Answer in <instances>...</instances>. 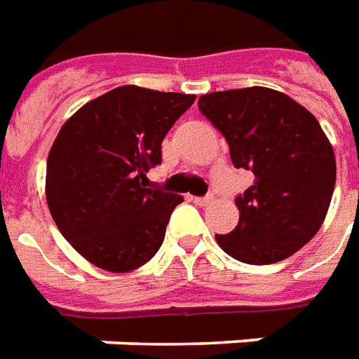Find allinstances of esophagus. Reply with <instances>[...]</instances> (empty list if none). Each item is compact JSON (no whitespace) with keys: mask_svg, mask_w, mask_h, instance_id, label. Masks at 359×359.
<instances>
[{"mask_svg":"<svg viewBox=\"0 0 359 359\" xmlns=\"http://www.w3.org/2000/svg\"><path fill=\"white\" fill-rule=\"evenodd\" d=\"M212 201V195H207V197H194V203L195 205H201V207H205V205H209Z\"/></svg>","mask_w":359,"mask_h":359,"instance_id":"34e87169","label":"esophagus"}]
</instances>
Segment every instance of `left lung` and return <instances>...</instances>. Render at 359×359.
Returning a JSON list of instances; mask_svg holds the SVG:
<instances>
[{
  "instance_id": "1",
  "label": "left lung",
  "mask_w": 359,
  "mask_h": 359,
  "mask_svg": "<svg viewBox=\"0 0 359 359\" xmlns=\"http://www.w3.org/2000/svg\"><path fill=\"white\" fill-rule=\"evenodd\" d=\"M199 111L222 133L236 168L254 185L236 199V229L215 234L222 250L266 266L301 250L325 222L336 184V158L315 115L269 88L212 91Z\"/></svg>"
}]
</instances>
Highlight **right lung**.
I'll return each mask as SVG.
<instances>
[{
	"label": "right lung",
	"mask_w": 359,
	"mask_h": 359,
	"mask_svg": "<svg viewBox=\"0 0 359 359\" xmlns=\"http://www.w3.org/2000/svg\"><path fill=\"white\" fill-rule=\"evenodd\" d=\"M195 95L121 86L62 125L46 162V203L62 236L113 273L144 266L162 246L182 195L148 189L162 140Z\"/></svg>",
	"instance_id": "obj_1"
}]
</instances>
